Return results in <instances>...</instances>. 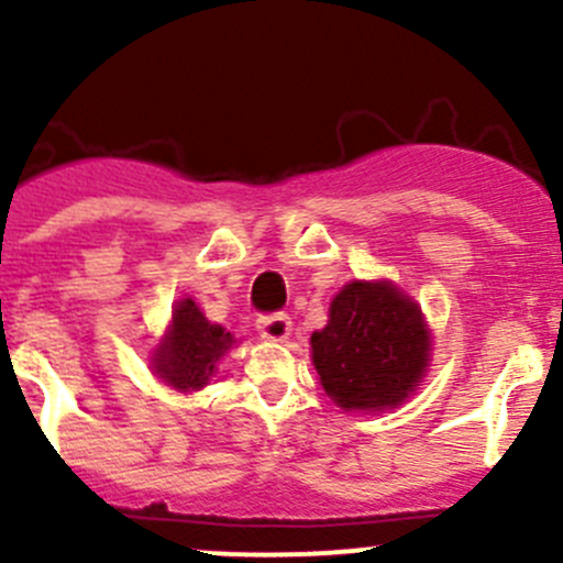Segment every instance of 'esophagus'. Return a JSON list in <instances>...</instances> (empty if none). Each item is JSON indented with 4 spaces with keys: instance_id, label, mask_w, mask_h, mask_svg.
Wrapping results in <instances>:
<instances>
[{
    "instance_id": "obj_1",
    "label": "esophagus",
    "mask_w": 563,
    "mask_h": 563,
    "mask_svg": "<svg viewBox=\"0 0 563 563\" xmlns=\"http://www.w3.org/2000/svg\"><path fill=\"white\" fill-rule=\"evenodd\" d=\"M258 332L266 340H286L291 334V318L286 313H266L258 318Z\"/></svg>"
}]
</instances>
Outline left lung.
Masks as SVG:
<instances>
[{"instance_id":"1","label":"left lung","mask_w":563,"mask_h":563,"mask_svg":"<svg viewBox=\"0 0 563 563\" xmlns=\"http://www.w3.org/2000/svg\"><path fill=\"white\" fill-rule=\"evenodd\" d=\"M321 387L345 411H382L419 387L430 334L417 305L387 280L349 283L310 338Z\"/></svg>"}]
</instances>
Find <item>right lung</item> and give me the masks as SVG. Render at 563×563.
<instances>
[{
    "mask_svg": "<svg viewBox=\"0 0 563 563\" xmlns=\"http://www.w3.org/2000/svg\"><path fill=\"white\" fill-rule=\"evenodd\" d=\"M231 343V332L209 323L192 299H181L174 308L172 329L155 354V373L176 389H201Z\"/></svg>",
    "mask_w": 563,
    "mask_h": 563,
    "instance_id": "obj_1",
    "label": "right lung"
}]
</instances>
